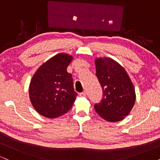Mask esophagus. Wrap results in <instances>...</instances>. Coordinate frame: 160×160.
Wrapping results in <instances>:
<instances>
[{
	"mask_svg": "<svg viewBox=\"0 0 160 160\" xmlns=\"http://www.w3.org/2000/svg\"><path fill=\"white\" fill-rule=\"evenodd\" d=\"M86 92H85V91L82 92H80V96H81V97H84V96H86Z\"/></svg>",
	"mask_w": 160,
	"mask_h": 160,
	"instance_id": "esophagus-1",
	"label": "esophagus"
}]
</instances>
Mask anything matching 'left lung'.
Masks as SVG:
<instances>
[{
    "label": "left lung",
    "instance_id": "1",
    "mask_svg": "<svg viewBox=\"0 0 160 160\" xmlns=\"http://www.w3.org/2000/svg\"><path fill=\"white\" fill-rule=\"evenodd\" d=\"M96 77L103 92L102 99L95 104L99 116L110 122L122 120L133 108L135 92L129 77L120 64L111 58L95 60Z\"/></svg>",
    "mask_w": 160,
    "mask_h": 160
}]
</instances>
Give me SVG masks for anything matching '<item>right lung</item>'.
<instances>
[{
  "mask_svg": "<svg viewBox=\"0 0 160 160\" xmlns=\"http://www.w3.org/2000/svg\"><path fill=\"white\" fill-rule=\"evenodd\" d=\"M72 56L57 54L43 64L31 80L29 96L33 107L40 115L56 118L71 110L78 93L72 75L67 68Z\"/></svg>",
  "mask_w": 160,
  "mask_h": 160,
  "instance_id": "obj_1",
  "label": "right lung"
}]
</instances>
